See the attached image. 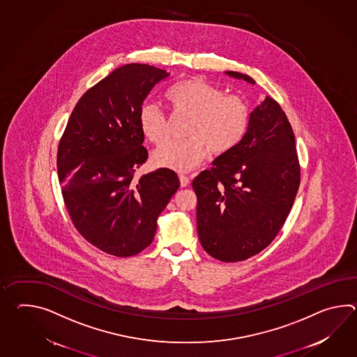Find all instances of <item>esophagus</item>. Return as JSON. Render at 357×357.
<instances>
[{
    "label": "esophagus",
    "instance_id": "esophagus-1",
    "mask_svg": "<svg viewBox=\"0 0 357 357\" xmlns=\"http://www.w3.org/2000/svg\"><path fill=\"white\" fill-rule=\"evenodd\" d=\"M179 179H181V185H182L183 188L190 185V181L188 176H185V175H179Z\"/></svg>",
    "mask_w": 357,
    "mask_h": 357
}]
</instances>
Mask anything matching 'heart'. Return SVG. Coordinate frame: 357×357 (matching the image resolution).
<instances>
[{
	"mask_svg": "<svg viewBox=\"0 0 357 357\" xmlns=\"http://www.w3.org/2000/svg\"><path fill=\"white\" fill-rule=\"evenodd\" d=\"M174 115L188 116L187 141L169 142L153 153V162L175 172H190L208 155L222 156L237 149L246 137L251 110L245 98L225 95L207 80L190 77L165 92ZM143 137L156 146L167 138V116L155 105H144L138 116Z\"/></svg>",
	"mask_w": 357,
	"mask_h": 357,
	"instance_id": "b5f03b06",
	"label": "heart"
}]
</instances>
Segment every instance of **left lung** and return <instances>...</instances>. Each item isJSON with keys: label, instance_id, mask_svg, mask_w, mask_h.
<instances>
[{"label": "left lung", "instance_id": "8db88e82", "mask_svg": "<svg viewBox=\"0 0 357 357\" xmlns=\"http://www.w3.org/2000/svg\"><path fill=\"white\" fill-rule=\"evenodd\" d=\"M230 77L255 84L246 74ZM301 181L294 130L271 97L251 112L237 149L219 156L193 179L197 231L207 254L224 262L243 261L277 237Z\"/></svg>", "mask_w": 357, "mask_h": 357}]
</instances>
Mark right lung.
<instances>
[{
  "label": "right lung",
  "instance_id": "obj_1",
  "mask_svg": "<svg viewBox=\"0 0 357 357\" xmlns=\"http://www.w3.org/2000/svg\"><path fill=\"white\" fill-rule=\"evenodd\" d=\"M169 73L127 63L75 105L57 149L63 204L91 245L118 257L150 246L158 218L181 183L173 170L135 176L149 152L138 116L144 98Z\"/></svg>",
  "mask_w": 357,
  "mask_h": 357
}]
</instances>
